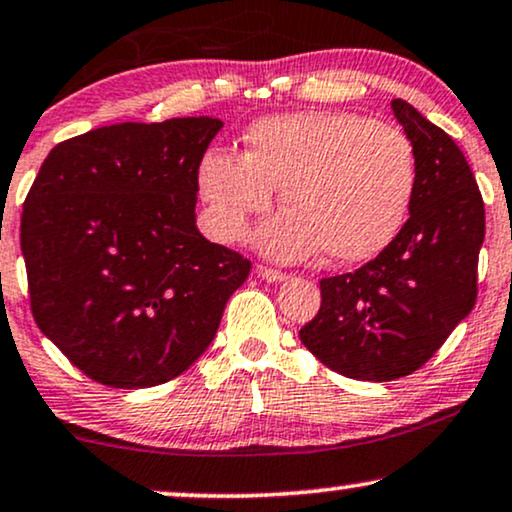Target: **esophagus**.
<instances>
[{"label":"esophagus","instance_id":"34e87169","mask_svg":"<svg viewBox=\"0 0 512 512\" xmlns=\"http://www.w3.org/2000/svg\"><path fill=\"white\" fill-rule=\"evenodd\" d=\"M256 272H258V277H263L265 282H284V280H287V275H284L282 270L268 268V265H258Z\"/></svg>","mask_w":512,"mask_h":512}]
</instances>
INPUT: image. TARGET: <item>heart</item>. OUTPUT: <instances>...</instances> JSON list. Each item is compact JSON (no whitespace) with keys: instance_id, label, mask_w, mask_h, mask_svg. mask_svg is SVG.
<instances>
[{"instance_id":"b5f03b06","label":"heart","mask_w":512,"mask_h":512,"mask_svg":"<svg viewBox=\"0 0 512 512\" xmlns=\"http://www.w3.org/2000/svg\"><path fill=\"white\" fill-rule=\"evenodd\" d=\"M244 138V155L209 150L199 164L218 240H240L275 188L289 209L258 230V247L280 261L320 249L334 263L369 261L407 223L418 164L397 126L353 112H294L251 124Z\"/></svg>"}]
</instances>
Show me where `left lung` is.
Returning <instances> with one entry per match:
<instances>
[{
	"label": "left lung",
	"mask_w": 512,
	"mask_h": 512,
	"mask_svg": "<svg viewBox=\"0 0 512 512\" xmlns=\"http://www.w3.org/2000/svg\"><path fill=\"white\" fill-rule=\"evenodd\" d=\"M390 105L418 164L407 223L374 261L324 277L320 310L298 331L331 371L376 383L421 369L473 310L484 242V202L459 145L402 98Z\"/></svg>",
	"instance_id": "obj_1"
}]
</instances>
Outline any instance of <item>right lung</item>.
<instances>
[{"instance_id":"right-lung-1","label":"right lung","mask_w":512,"mask_h":512,"mask_svg":"<svg viewBox=\"0 0 512 512\" xmlns=\"http://www.w3.org/2000/svg\"><path fill=\"white\" fill-rule=\"evenodd\" d=\"M223 122H124L58 143L25 197L30 308L75 367L110 388L183 374L214 341L251 263L195 225L197 174Z\"/></svg>"}]
</instances>
